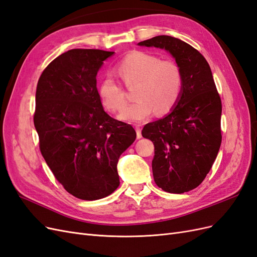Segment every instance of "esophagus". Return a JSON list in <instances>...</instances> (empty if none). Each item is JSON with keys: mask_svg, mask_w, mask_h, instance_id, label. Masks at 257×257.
I'll use <instances>...</instances> for the list:
<instances>
[{"mask_svg": "<svg viewBox=\"0 0 257 257\" xmlns=\"http://www.w3.org/2000/svg\"><path fill=\"white\" fill-rule=\"evenodd\" d=\"M135 130H136V137L137 139H141L142 138V128L139 126H135Z\"/></svg>", "mask_w": 257, "mask_h": 257, "instance_id": "34e87169", "label": "esophagus"}]
</instances>
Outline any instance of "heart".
<instances>
[{
  "label": "heart",
  "instance_id": "b5f03b06",
  "mask_svg": "<svg viewBox=\"0 0 257 257\" xmlns=\"http://www.w3.org/2000/svg\"><path fill=\"white\" fill-rule=\"evenodd\" d=\"M115 72L128 88L135 87L136 102L126 106L119 114L123 121L141 122L155 111L164 115L178 103L183 88V76L173 60H161L155 54L145 51H132L118 64ZM97 95L107 110H121L126 103L122 85L111 77L99 82Z\"/></svg>",
  "mask_w": 257,
  "mask_h": 257
}]
</instances>
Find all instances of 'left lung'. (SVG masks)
I'll use <instances>...</instances> for the list:
<instances>
[{
    "label": "left lung",
    "mask_w": 257,
    "mask_h": 257,
    "mask_svg": "<svg viewBox=\"0 0 257 257\" xmlns=\"http://www.w3.org/2000/svg\"><path fill=\"white\" fill-rule=\"evenodd\" d=\"M139 46L165 49L183 76L181 96L165 118L144 126L154 145L152 172L159 188L189 192L204 181L222 143V103L208 62L198 50L176 37L160 35Z\"/></svg>",
    "instance_id": "1"
}]
</instances>
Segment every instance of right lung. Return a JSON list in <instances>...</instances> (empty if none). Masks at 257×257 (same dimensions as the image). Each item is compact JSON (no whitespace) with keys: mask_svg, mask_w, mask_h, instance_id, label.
I'll use <instances>...</instances> for the list:
<instances>
[{"mask_svg":"<svg viewBox=\"0 0 257 257\" xmlns=\"http://www.w3.org/2000/svg\"><path fill=\"white\" fill-rule=\"evenodd\" d=\"M113 53L68 50L37 82L34 125L41 153L63 188L83 200L116 190L119 158L136 139L133 126L105 112L97 95V72Z\"/></svg>","mask_w":257,"mask_h":257,"instance_id":"add662e5","label":"right lung"}]
</instances>
